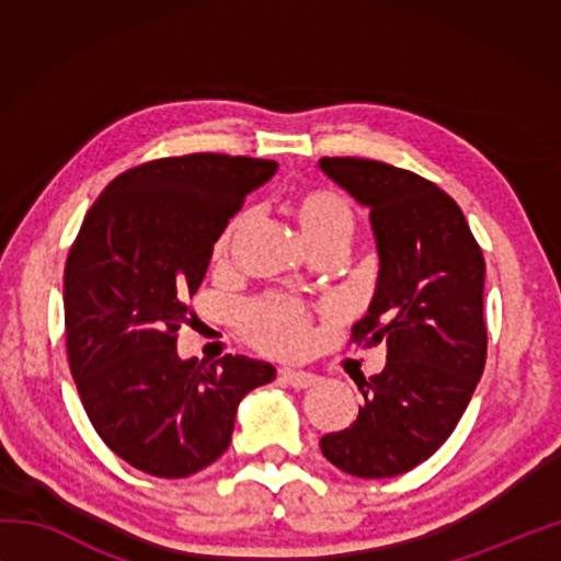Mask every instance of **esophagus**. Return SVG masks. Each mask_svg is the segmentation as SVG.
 <instances>
[{
  "label": "esophagus",
  "mask_w": 561,
  "mask_h": 561,
  "mask_svg": "<svg viewBox=\"0 0 561 561\" xmlns=\"http://www.w3.org/2000/svg\"><path fill=\"white\" fill-rule=\"evenodd\" d=\"M279 378H282V383L297 388V391H304V388H311V386L319 381L317 374L304 371V368H284V371L279 374Z\"/></svg>",
  "instance_id": "esophagus-1"
}]
</instances>
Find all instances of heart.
I'll use <instances>...</instances> for the list:
<instances>
[{
    "label": "heart",
    "mask_w": 561,
    "mask_h": 561,
    "mask_svg": "<svg viewBox=\"0 0 561 561\" xmlns=\"http://www.w3.org/2000/svg\"><path fill=\"white\" fill-rule=\"evenodd\" d=\"M294 215H297L304 240L314 242L319 237L354 230V213L344 197L331 190H307L294 197ZM244 217H234L225 234L217 242V254L227 252L232 237L240 232ZM247 334L254 344L270 354L289 356L297 354L309 341V319L297 304L264 301L247 314Z\"/></svg>",
    "instance_id": "b5f03b06"
}]
</instances>
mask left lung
Listing matches in <instances>:
<instances>
[{
  "instance_id": "8db88e82",
  "label": "left lung",
  "mask_w": 561,
  "mask_h": 561,
  "mask_svg": "<svg viewBox=\"0 0 561 561\" xmlns=\"http://www.w3.org/2000/svg\"><path fill=\"white\" fill-rule=\"evenodd\" d=\"M319 170L368 210L378 279L354 339L386 341L358 417L319 448L356 478H396L450 438L478 388L485 260L460 207L421 175L364 158H321Z\"/></svg>"
}]
</instances>
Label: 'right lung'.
<instances>
[{
	"mask_svg": "<svg viewBox=\"0 0 561 561\" xmlns=\"http://www.w3.org/2000/svg\"><path fill=\"white\" fill-rule=\"evenodd\" d=\"M274 160L193 153L118 175L83 220L64 272L71 376L108 448L156 478H187L227 450L237 405L277 371L227 354L180 358L175 331L215 242Z\"/></svg>",
	"mask_w": 561,
	"mask_h": 561,
	"instance_id": "obj_1",
	"label": "right lung"
}]
</instances>
